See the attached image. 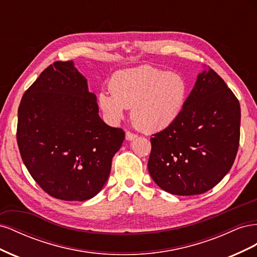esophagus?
Returning a JSON list of instances; mask_svg holds the SVG:
<instances>
[{"label": "esophagus", "mask_w": 257, "mask_h": 257, "mask_svg": "<svg viewBox=\"0 0 257 257\" xmlns=\"http://www.w3.org/2000/svg\"><path fill=\"white\" fill-rule=\"evenodd\" d=\"M137 137V135H135V134H133V133H131V132H126L125 133V139L126 141H134V139Z\"/></svg>", "instance_id": "obj_1"}]
</instances>
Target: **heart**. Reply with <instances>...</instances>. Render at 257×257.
I'll use <instances>...</instances> for the list:
<instances>
[{
    "mask_svg": "<svg viewBox=\"0 0 257 257\" xmlns=\"http://www.w3.org/2000/svg\"><path fill=\"white\" fill-rule=\"evenodd\" d=\"M110 92L100 91L97 104L106 118L120 121L132 108L135 126L148 133L169 127L181 115L189 95L184 76L150 65L122 69L112 75Z\"/></svg>",
    "mask_w": 257,
    "mask_h": 257,
    "instance_id": "b5f03b06",
    "label": "heart"
}]
</instances>
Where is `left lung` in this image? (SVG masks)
<instances>
[{
	"mask_svg": "<svg viewBox=\"0 0 257 257\" xmlns=\"http://www.w3.org/2000/svg\"><path fill=\"white\" fill-rule=\"evenodd\" d=\"M240 105L213 69L198 74L181 115L151 138L148 169L174 195L203 194L231 168L239 147Z\"/></svg>",
	"mask_w": 257,
	"mask_h": 257,
	"instance_id": "8db88e82",
	"label": "left lung"
}]
</instances>
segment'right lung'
Listing matches in <instances>:
<instances>
[{"label": "right lung", "mask_w": 257, "mask_h": 257, "mask_svg": "<svg viewBox=\"0 0 257 257\" xmlns=\"http://www.w3.org/2000/svg\"><path fill=\"white\" fill-rule=\"evenodd\" d=\"M125 137L100 119L94 93L73 61L48 66L26 91L17 143L30 175L50 196L83 201L108 180Z\"/></svg>", "instance_id": "1"}]
</instances>
